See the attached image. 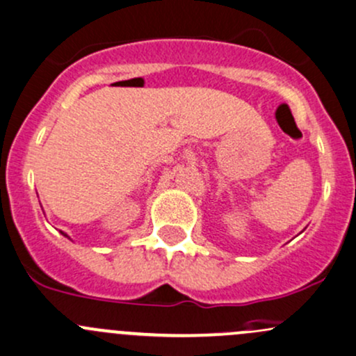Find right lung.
I'll return each instance as SVG.
<instances>
[{
	"label": "right lung",
	"instance_id": "1",
	"mask_svg": "<svg viewBox=\"0 0 356 356\" xmlns=\"http://www.w3.org/2000/svg\"><path fill=\"white\" fill-rule=\"evenodd\" d=\"M61 234H63V235H65V237H68V234H65V232H61ZM68 238H70V237H68Z\"/></svg>",
	"mask_w": 356,
	"mask_h": 356
}]
</instances>
